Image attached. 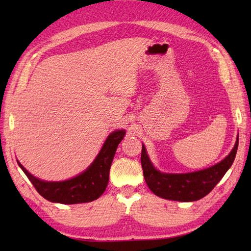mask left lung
Instances as JSON below:
<instances>
[{
  "label": "left lung",
  "mask_w": 251,
  "mask_h": 251,
  "mask_svg": "<svg viewBox=\"0 0 251 251\" xmlns=\"http://www.w3.org/2000/svg\"><path fill=\"white\" fill-rule=\"evenodd\" d=\"M238 148V136L232 151L211 167L185 174L161 173L152 164L142 145L141 165L143 177L154 194L169 201H195L206 196L223 178L235 159Z\"/></svg>",
  "instance_id": "left-lung-1"
}]
</instances>
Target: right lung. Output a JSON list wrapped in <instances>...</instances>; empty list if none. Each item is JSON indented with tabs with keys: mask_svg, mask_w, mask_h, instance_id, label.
Segmentation results:
<instances>
[{
	"mask_svg": "<svg viewBox=\"0 0 251 251\" xmlns=\"http://www.w3.org/2000/svg\"><path fill=\"white\" fill-rule=\"evenodd\" d=\"M124 129L112 131L106 138L102 148L93 163L75 177L63 181H45L34 177L17 159L19 167L23 169L36 191L51 202L59 204H82L89 202L103 194L109 182V173L112 161L115 155L119 143L125 136Z\"/></svg>",
	"mask_w": 251,
	"mask_h": 251,
	"instance_id": "obj_1",
	"label": "right lung"
}]
</instances>
